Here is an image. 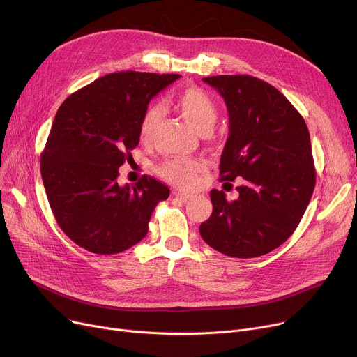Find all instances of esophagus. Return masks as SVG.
Masks as SVG:
<instances>
[{
	"instance_id": "1",
	"label": "esophagus",
	"mask_w": 357,
	"mask_h": 357,
	"mask_svg": "<svg viewBox=\"0 0 357 357\" xmlns=\"http://www.w3.org/2000/svg\"><path fill=\"white\" fill-rule=\"evenodd\" d=\"M173 196L177 197V199H180L181 202H188L191 197H193L191 195L184 193V191H178V190H174V191H173Z\"/></svg>"
}]
</instances>
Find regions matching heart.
Here are the masks:
<instances>
[{
    "mask_svg": "<svg viewBox=\"0 0 357 357\" xmlns=\"http://www.w3.org/2000/svg\"><path fill=\"white\" fill-rule=\"evenodd\" d=\"M174 107L178 114L200 134H207L214 127L218 119V108L208 93L199 87H188L183 90L174 100ZM161 113L157 105H149L140 120V139L144 143L151 142L155 134ZM204 164L196 158L172 157L164 160L155 167L157 174L167 183L188 188L195 185L197 176L203 172Z\"/></svg>",
    "mask_w": 357,
    "mask_h": 357,
    "instance_id": "obj_1",
    "label": "heart"
}]
</instances>
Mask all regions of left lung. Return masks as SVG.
Segmentation results:
<instances>
[{
  "label": "left lung",
  "mask_w": 357,
  "mask_h": 357,
  "mask_svg": "<svg viewBox=\"0 0 357 357\" xmlns=\"http://www.w3.org/2000/svg\"><path fill=\"white\" fill-rule=\"evenodd\" d=\"M203 81L229 109L220 181L241 177L244 183L231 202L225 191H210L213 213L200 234L226 256L259 257L294 233L309 206L316 184L310 134L293 104L263 79L214 75Z\"/></svg>",
  "instance_id": "1"
}]
</instances>
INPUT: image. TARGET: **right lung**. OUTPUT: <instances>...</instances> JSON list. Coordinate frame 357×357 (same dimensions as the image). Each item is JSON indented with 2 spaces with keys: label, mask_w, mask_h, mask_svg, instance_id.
<instances>
[{
  "label": "right lung",
  "mask_w": 357,
  "mask_h": 357,
  "mask_svg": "<svg viewBox=\"0 0 357 357\" xmlns=\"http://www.w3.org/2000/svg\"><path fill=\"white\" fill-rule=\"evenodd\" d=\"M180 74L120 71L73 93L60 105L41 154V177L60 229L94 255H116L143 240L170 188L143 176L117 183L140 142L150 100Z\"/></svg>",
  "instance_id": "obj_1"
}]
</instances>
